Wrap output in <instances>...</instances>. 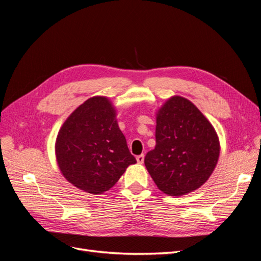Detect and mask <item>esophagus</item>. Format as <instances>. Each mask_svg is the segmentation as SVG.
I'll return each mask as SVG.
<instances>
[{
  "label": "esophagus",
  "instance_id": "1",
  "mask_svg": "<svg viewBox=\"0 0 261 261\" xmlns=\"http://www.w3.org/2000/svg\"><path fill=\"white\" fill-rule=\"evenodd\" d=\"M136 160H137V162L138 163H143L144 162V160H145V155L144 154H139V155H137L136 156Z\"/></svg>",
  "mask_w": 261,
  "mask_h": 261
}]
</instances>
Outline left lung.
<instances>
[{"mask_svg":"<svg viewBox=\"0 0 261 261\" xmlns=\"http://www.w3.org/2000/svg\"><path fill=\"white\" fill-rule=\"evenodd\" d=\"M217 133L191 101L173 97L156 116L155 147L145 165L161 192L181 196L200 187L219 159Z\"/></svg>","mask_w":261,"mask_h":261,"instance_id":"1","label":"left lung"}]
</instances>
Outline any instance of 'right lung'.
Segmentation results:
<instances>
[{
  "mask_svg": "<svg viewBox=\"0 0 261 261\" xmlns=\"http://www.w3.org/2000/svg\"><path fill=\"white\" fill-rule=\"evenodd\" d=\"M55 152L65 178L90 194L107 192L136 163L105 97L88 99L70 114L59 132Z\"/></svg>",
  "mask_w": 261,
  "mask_h": 261,
  "instance_id": "add662e5",
  "label": "right lung"
}]
</instances>
